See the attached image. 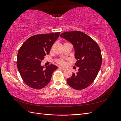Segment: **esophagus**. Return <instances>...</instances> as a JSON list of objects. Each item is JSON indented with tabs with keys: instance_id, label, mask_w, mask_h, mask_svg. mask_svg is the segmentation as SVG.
<instances>
[{
	"instance_id": "1",
	"label": "esophagus",
	"mask_w": 121,
	"mask_h": 121,
	"mask_svg": "<svg viewBox=\"0 0 121 121\" xmlns=\"http://www.w3.org/2000/svg\"><path fill=\"white\" fill-rule=\"evenodd\" d=\"M58 69H61V70H63V71H65V68H62V67H58Z\"/></svg>"
}]
</instances>
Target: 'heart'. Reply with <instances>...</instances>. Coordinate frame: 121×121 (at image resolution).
<instances>
[{
    "label": "heart",
    "instance_id": "b5f03b06",
    "mask_svg": "<svg viewBox=\"0 0 121 121\" xmlns=\"http://www.w3.org/2000/svg\"><path fill=\"white\" fill-rule=\"evenodd\" d=\"M56 63L61 65H66V61L63 59H58L56 60Z\"/></svg>",
    "mask_w": 121,
    "mask_h": 121
}]
</instances>
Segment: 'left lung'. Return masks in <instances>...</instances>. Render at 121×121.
Returning <instances> with one entry per match:
<instances>
[{"label":"left lung","instance_id":"obj_1","mask_svg":"<svg viewBox=\"0 0 121 121\" xmlns=\"http://www.w3.org/2000/svg\"><path fill=\"white\" fill-rule=\"evenodd\" d=\"M60 36L71 42L75 50V65L78 72L73 73L67 80L68 85L76 90L86 88L93 83L101 68L102 56L97 43L80 31L63 33Z\"/></svg>","mask_w":121,"mask_h":121}]
</instances>
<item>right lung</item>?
Masks as SVG:
<instances>
[{
  "label": "right lung",
  "mask_w": 121,
  "mask_h": 121,
  "mask_svg": "<svg viewBox=\"0 0 121 121\" xmlns=\"http://www.w3.org/2000/svg\"><path fill=\"white\" fill-rule=\"evenodd\" d=\"M60 32L37 34L29 37L20 47L17 65L23 81L32 88L40 89L50 82L57 67L50 65L44 69L41 61L49 53Z\"/></svg>",
  "instance_id": "1"
}]
</instances>
